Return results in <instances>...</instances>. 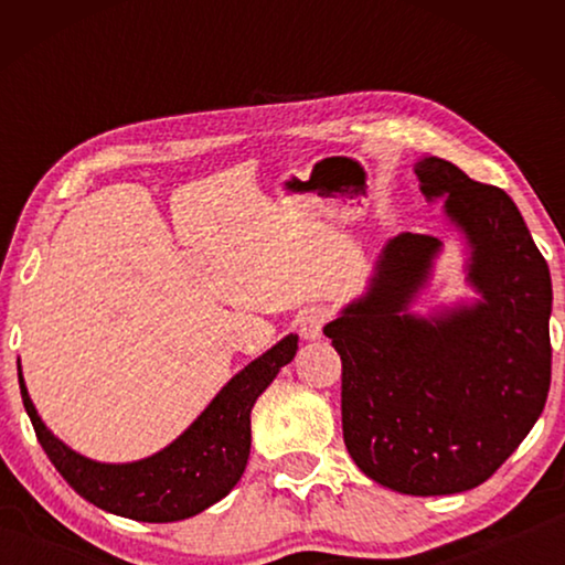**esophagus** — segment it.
Here are the masks:
<instances>
[{
    "instance_id": "1",
    "label": "esophagus",
    "mask_w": 565,
    "mask_h": 565,
    "mask_svg": "<svg viewBox=\"0 0 565 565\" xmlns=\"http://www.w3.org/2000/svg\"><path fill=\"white\" fill-rule=\"evenodd\" d=\"M331 319V311L327 306H311V309L303 311L301 317V337L306 341H317L323 337V327H327Z\"/></svg>"
}]
</instances>
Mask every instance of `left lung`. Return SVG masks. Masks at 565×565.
Instances as JSON below:
<instances>
[{"instance_id":"8db88e82","label":"left lung","mask_w":565,"mask_h":565,"mask_svg":"<svg viewBox=\"0 0 565 565\" xmlns=\"http://www.w3.org/2000/svg\"><path fill=\"white\" fill-rule=\"evenodd\" d=\"M426 202L466 244L473 299L411 311L441 238L398 234L366 291L323 333L339 351L343 444L376 483L411 495L476 489L539 420L551 386V274L519 206L451 161L414 164Z\"/></svg>"}]
</instances>
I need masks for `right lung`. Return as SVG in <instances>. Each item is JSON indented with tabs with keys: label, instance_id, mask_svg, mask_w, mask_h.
<instances>
[{
	"label": "right lung",
	"instance_id": "right-lung-1",
	"mask_svg": "<svg viewBox=\"0 0 565 565\" xmlns=\"http://www.w3.org/2000/svg\"><path fill=\"white\" fill-rule=\"evenodd\" d=\"M296 351L299 337L289 333L228 379L184 434L161 451L129 463L94 461L56 438L36 414L22 363L19 388L42 448L82 499L124 519L171 523L206 511L238 483L252 451V408Z\"/></svg>",
	"mask_w": 565,
	"mask_h": 565
}]
</instances>
